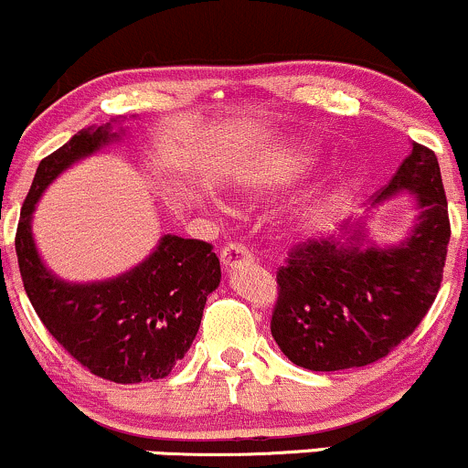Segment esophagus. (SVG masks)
<instances>
[{
  "instance_id": "obj_1",
  "label": "esophagus",
  "mask_w": 468,
  "mask_h": 468,
  "mask_svg": "<svg viewBox=\"0 0 468 468\" xmlns=\"http://www.w3.org/2000/svg\"><path fill=\"white\" fill-rule=\"evenodd\" d=\"M220 261H223L225 270H236L240 266H250L252 263V254H250L248 248L239 243L225 245L223 252H220Z\"/></svg>"
}]
</instances>
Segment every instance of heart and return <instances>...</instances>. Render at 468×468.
Segmentation results:
<instances>
[{"mask_svg":"<svg viewBox=\"0 0 468 468\" xmlns=\"http://www.w3.org/2000/svg\"><path fill=\"white\" fill-rule=\"evenodd\" d=\"M317 151L311 144L288 142L268 148L248 168L239 173V189L245 196H268L292 185L315 162Z\"/></svg>","mask_w":468,"mask_h":468,"instance_id":"obj_1","label":"heart"}]
</instances>
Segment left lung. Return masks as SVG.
<instances>
[{"mask_svg":"<svg viewBox=\"0 0 468 468\" xmlns=\"http://www.w3.org/2000/svg\"><path fill=\"white\" fill-rule=\"evenodd\" d=\"M410 194L414 223L399 243L369 239L367 216L338 236L295 245L279 268L270 331L291 363L311 372L365 367L417 329L440 291L451 240L435 153L412 142L372 207Z\"/></svg>","mask_w":468,"mask_h":468,"instance_id":"left-lung-1","label":"left lung"}]
</instances>
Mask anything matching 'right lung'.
<instances>
[{"label": "right lung", "instance_id": "obj_1", "mask_svg": "<svg viewBox=\"0 0 468 468\" xmlns=\"http://www.w3.org/2000/svg\"><path fill=\"white\" fill-rule=\"evenodd\" d=\"M112 123L83 128L40 162L19 214L16 252L47 331L91 374L128 385L168 377L185 358L207 295L220 283V261L205 240L164 234L142 263L103 282H67L45 266L31 229L37 200L71 164L122 139Z\"/></svg>", "mask_w": 468, "mask_h": 468}]
</instances>
